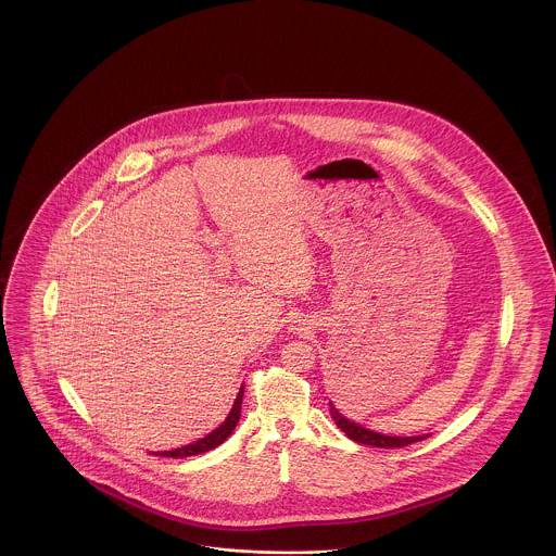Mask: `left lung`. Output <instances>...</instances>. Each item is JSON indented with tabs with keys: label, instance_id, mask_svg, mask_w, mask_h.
<instances>
[{
	"label": "left lung",
	"instance_id": "1",
	"mask_svg": "<svg viewBox=\"0 0 556 556\" xmlns=\"http://www.w3.org/2000/svg\"><path fill=\"white\" fill-rule=\"evenodd\" d=\"M331 418H333L334 424H337V428H341L352 441L362 444H372V446H382V448L407 446V444L424 441V439L428 437V434H424V437H384V434H378V432L366 430V428H362V426H357V424L345 420V418L334 409L333 405H331Z\"/></svg>",
	"mask_w": 556,
	"mask_h": 556
}]
</instances>
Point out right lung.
<instances>
[{
	"label": "right lung",
	"mask_w": 556,
	"mask_h": 556,
	"mask_svg": "<svg viewBox=\"0 0 556 556\" xmlns=\"http://www.w3.org/2000/svg\"><path fill=\"white\" fill-rule=\"evenodd\" d=\"M242 397H244V387L240 389V393H238V400L233 403V407H231V412H229V416L225 418V422L217 428V430H213L211 434H206L204 439H200L197 443L186 444V446H181V448H176V451H163V453H159V455H163V457H190V455H200V453H206V451H211V448H215V446H219V444L233 432V428H236V424L240 422V412H242Z\"/></svg>",
	"instance_id": "add662e5"
}]
</instances>
